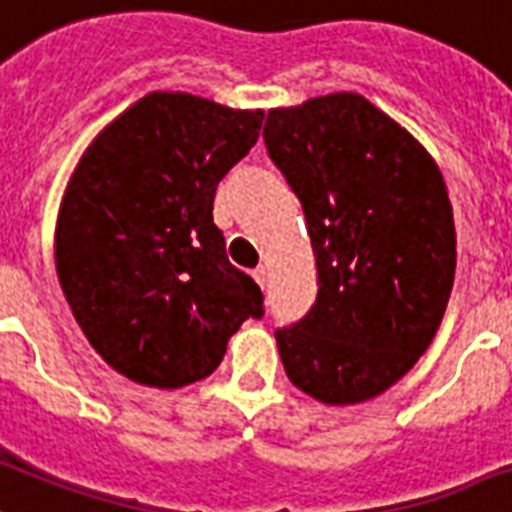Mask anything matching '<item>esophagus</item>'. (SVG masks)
<instances>
[{
	"mask_svg": "<svg viewBox=\"0 0 512 512\" xmlns=\"http://www.w3.org/2000/svg\"><path fill=\"white\" fill-rule=\"evenodd\" d=\"M252 276H255V282L265 290V284H268V271H265L263 265H260V268H255V271H252Z\"/></svg>",
	"mask_w": 512,
	"mask_h": 512,
	"instance_id": "esophagus-1",
	"label": "esophagus"
}]
</instances>
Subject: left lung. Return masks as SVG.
Here are the masks:
<instances>
[{
    "label": "left lung",
    "instance_id": "obj_1",
    "mask_svg": "<svg viewBox=\"0 0 512 512\" xmlns=\"http://www.w3.org/2000/svg\"><path fill=\"white\" fill-rule=\"evenodd\" d=\"M265 150L306 214L317 300L279 327L284 370L327 405L381 395L427 351L456 271L438 163L360 93L271 109Z\"/></svg>",
    "mask_w": 512,
    "mask_h": 512
}]
</instances>
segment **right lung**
I'll use <instances>...</instances> for the list:
<instances>
[{
  "mask_svg": "<svg viewBox=\"0 0 512 512\" xmlns=\"http://www.w3.org/2000/svg\"><path fill=\"white\" fill-rule=\"evenodd\" d=\"M260 109L155 91L91 142L66 185L56 271L107 365L158 389L217 370L228 338L263 317L214 225L220 179L255 147Z\"/></svg>",
  "mask_w": 512,
  "mask_h": 512,
  "instance_id": "1",
  "label": "right lung"
}]
</instances>
